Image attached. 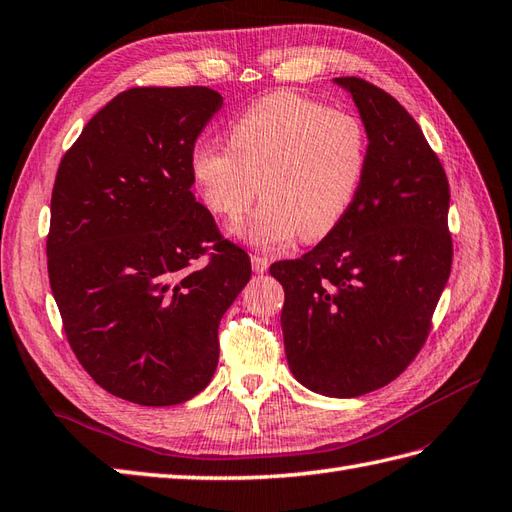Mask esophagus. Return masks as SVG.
<instances>
[{
	"instance_id": "1",
	"label": "esophagus",
	"mask_w": 512,
	"mask_h": 512,
	"mask_svg": "<svg viewBox=\"0 0 512 512\" xmlns=\"http://www.w3.org/2000/svg\"><path fill=\"white\" fill-rule=\"evenodd\" d=\"M267 267H269V260L267 258L256 256V254L252 256V269L256 271V274H265Z\"/></svg>"
}]
</instances>
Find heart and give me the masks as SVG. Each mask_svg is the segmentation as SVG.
<instances>
[{"mask_svg": "<svg viewBox=\"0 0 512 512\" xmlns=\"http://www.w3.org/2000/svg\"><path fill=\"white\" fill-rule=\"evenodd\" d=\"M230 144L199 142L190 173L206 208L236 221L258 195L254 217L234 234L258 249L289 243L295 234L317 241L342 223L368 164L361 122L298 94L254 102L230 127Z\"/></svg>", "mask_w": 512, "mask_h": 512, "instance_id": "b5f03b06", "label": "heart"}]
</instances>
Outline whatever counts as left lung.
Wrapping results in <instances>:
<instances>
[{"label": "left lung", "instance_id": "obj_1", "mask_svg": "<svg viewBox=\"0 0 512 512\" xmlns=\"http://www.w3.org/2000/svg\"><path fill=\"white\" fill-rule=\"evenodd\" d=\"M368 164L350 210L311 252L271 265L293 377L352 399L394 381L423 348L451 271L449 181L399 100L357 76Z\"/></svg>", "mask_w": 512, "mask_h": 512}]
</instances>
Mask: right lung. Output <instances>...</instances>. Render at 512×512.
<instances>
[{
	"instance_id": "obj_1",
	"label": "right lung",
	"mask_w": 512,
	"mask_h": 512,
	"mask_svg": "<svg viewBox=\"0 0 512 512\" xmlns=\"http://www.w3.org/2000/svg\"><path fill=\"white\" fill-rule=\"evenodd\" d=\"M221 105L210 87L127 89L56 173L50 287L76 359L124 401L177 405L206 388L221 317L252 278L190 190V153ZM208 242L209 263L195 266Z\"/></svg>"
}]
</instances>
